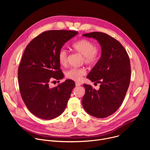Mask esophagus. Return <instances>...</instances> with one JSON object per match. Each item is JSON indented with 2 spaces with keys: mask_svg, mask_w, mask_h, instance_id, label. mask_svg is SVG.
I'll use <instances>...</instances> for the list:
<instances>
[{
  "mask_svg": "<svg viewBox=\"0 0 150 150\" xmlns=\"http://www.w3.org/2000/svg\"><path fill=\"white\" fill-rule=\"evenodd\" d=\"M75 85H76V86L79 87V86H80V85H81V83L79 82H75Z\"/></svg>",
  "mask_w": 150,
  "mask_h": 150,
  "instance_id": "esophagus-1",
  "label": "esophagus"
}]
</instances>
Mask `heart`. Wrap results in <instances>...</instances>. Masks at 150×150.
Listing matches in <instances>:
<instances>
[{
  "label": "heart",
  "mask_w": 150,
  "mask_h": 150,
  "mask_svg": "<svg viewBox=\"0 0 150 150\" xmlns=\"http://www.w3.org/2000/svg\"><path fill=\"white\" fill-rule=\"evenodd\" d=\"M72 49L83 56L84 62L89 65L96 63L99 59L100 52L94 42L87 39H82L72 45ZM68 54L65 49H60L57 54L58 62L60 65L65 67L68 64ZM87 74L84 68H71L66 73V77L75 81H80Z\"/></svg>",
  "instance_id": "1"
}]
</instances>
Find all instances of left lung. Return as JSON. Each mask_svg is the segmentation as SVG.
Wrapping results in <instances>:
<instances>
[{"label":"left lung","mask_w":150,"mask_h":150,"mask_svg":"<svg viewBox=\"0 0 150 150\" xmlns=\"http://www.w3.org/2000/svg\"><path fill=\"white\" fill-rule=\"evenodd\" d=\"M83 36L97 40L101 47V56L87 76L95 83L96 90L90 85L83 84L85 93L83 108L88 114L104 118L114 113L122 104L129 87L131 64L129 56L120 42L101 32H92Z\"/></svg>","instance_id":"8db88e82"}]
</instances>
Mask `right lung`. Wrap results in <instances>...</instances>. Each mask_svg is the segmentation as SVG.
Wrapping results in <instances>:
<instances>
[{"label": "right lung", "mask_w": 150, "mask_h": 150, "mask_svg": "<svg viewBox=\"0 0 150 150\" xmlns=\"http://www.w3.org/2000/svg\"><path fill=\"white\" fill-rule=\"evenodd\" d=\"M78 33L62 30L45 31L31 41L23 53L18 72L21 96L30 112L40 119L56 118L67 105L74 81L67 79L53 88L50 83L63 78L57 54Z\"/></svg>", "instance_id": "right-lung-1"}]
</instances>
